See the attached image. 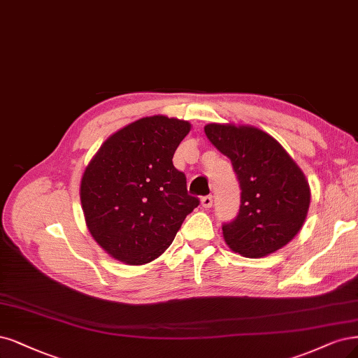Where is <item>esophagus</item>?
<instances>
[{"label":"esophagus","mask_w":358,"mask_h":358,"mask_svg":"<svg viewBox=\"0 0 358 358\" xmlns=\"http://www.w3.org/2000/svg\"><path fill=\"white\" fill-rule=\"evenodd\" d=\"M212 204H213V199H212V195H206V196H203V199H201V206H203L204 208L212 207Z\"/></svg>","instance_id":"1"}]
</instances>
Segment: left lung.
<instances>
[{
  "instance_id": "left-lung-1",
  "label": "left lung",
  "mask_w": 358,
  "mask_h": 358,
  "mask_svg": "<svg viewBox=\"0 0 358 358\" xmlns=\"http://www.w3.org/2000/svg\"><path fill=\"white\" fill-rule=\"evenodd\" d=\"M236 171L241 189L237 217L222 225L229 249L262 257L286 245L301 231L310 208V185L292 157L273 136L252 126L204 127Z\"/></svg>"
}]
</instances>
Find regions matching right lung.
<instances>
[{"instance_id": "add662e5", "label": "right lung", "mask_w": 358, "mask_h": 358, "mask_svg": "<svg viewBox=\"0 0 358 358\" xmlns=\"http://www.w3.org/2000/svg\"><path fill=\"white\" fill-rule=\"evenodd\" d=\"M189 130L178 118H141L109 136L85 167L80 187L85 224L117 261H154L200 204L171 162Z\"/></svg>"}]
</instances>
